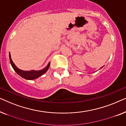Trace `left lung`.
<instances>
[{"instance_id":"left-lung-1","label":"left lung","mask_w":126,"mask_h":126,"mask_svg":"<svg viewBox=\"0 0 126 126\" xmlns=\"http://www.w3.org/2000/svg\"><path fill=\"white\" fill-rule=\"evenodd\" d=\"M101 68H102V67H101Z\"/></svg>"}]
</instances>
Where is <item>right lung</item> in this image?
<instances>
[{
    "mask_svg": "<svg viewBox=\"0 0 126 126\" xmlns=\"http://www.w3.org/2000/svg\"><path fill=\"white\" fill-rule=\"evenodd\" d=\"M9 57L10 63H11V66L14 69L15 71L16 72V73L18 74L20 76L23 77V78L25 79H26V80H34V79H37L38 77L41 76L42 75L45 73L46 71L49 69L50 63H49L45 68H44V69H42L41 70H38V71H37V70L25 71V70L19 69H18L16 66H15L14 63L13 61H12L10 53H9Z\"/></svg>",
    "mask_w": 126,
    "mask_h": 126,
    "instance_id": "right-lung-1",
    "label": "right lung"
}]
</instances>
